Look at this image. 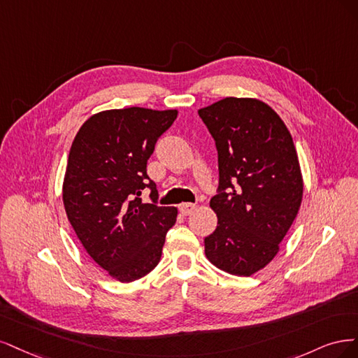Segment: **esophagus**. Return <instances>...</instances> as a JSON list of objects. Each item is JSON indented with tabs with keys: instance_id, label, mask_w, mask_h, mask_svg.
Segmentation results:
<instances>
[{
	"instance_id": "obj_1",
	"label": "esophagus",
	"mask_w": 358,
	"mask_h": 358,
	"mask_svg": "<svg viewBox=\"0 0 358 358\" xmlns=\"http://www.w3.org/2000/svg\"><path fill=\"white\" fill-rule=\"evenodd\" d=\"M178 210H180V213H181L182 215H189V214H192V213L196 210V205H194V203H190V202H184V203H181V205L178 206Z\"/></svg>"
}]
</instances>
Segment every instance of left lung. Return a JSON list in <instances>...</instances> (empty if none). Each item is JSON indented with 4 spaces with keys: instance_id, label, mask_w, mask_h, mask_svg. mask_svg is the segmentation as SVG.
I'll list each match as a JSON object with an SVG mask.
<instances>
[{
    "instance_id": "obj_1",
    "label": "left lung",
    "mask_w": 358,
    "mask_h": 358,
    "mask_svg": "<svg viewBox=\"0 0 358 358\" xmlns=\"http://www.w3.org/2000/svg\"><path fill=\"white\" fill-rule=\"evenodd\" d=\"M198 113L218 153V189L210 202L218 222L205 238V255L218 269L250 276L276 256L301 208L293 138L259 99L230 96Z\"/></svg>"
}]
</instances>
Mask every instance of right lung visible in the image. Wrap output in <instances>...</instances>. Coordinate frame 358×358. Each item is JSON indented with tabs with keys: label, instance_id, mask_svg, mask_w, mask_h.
I'll return each mask as SVG.
<instances>
[{
	"label": "right lung",
	"instance_id": "right-lung-1",
	"mask_svg": "<svg viewBox=\"0 0 358 358\" xmlns=\"http://www.w3.org/2000/svg\"><path fill=\"white\" fill-rule=\"evenodd\" d=\"M177 114L140 107L98 113L80 128L68 156V220L89 256L122 282L156 268L177 220V208L157 205L156 182L147 176V160ZM144 188L150 204L141 202Z\"/></svg>",
	"mask_w": 358,
	"mask_h": 358
}]
</instances>
